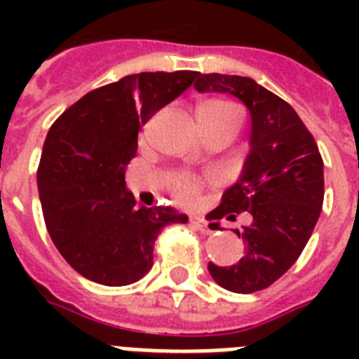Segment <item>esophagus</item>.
Returning a JSON list of instances; mask_svg holds the SVG:
<instances>
[{
    "instance_id": "34e87169",
    "label": "esophagus",
    "mask_w": 359,
    "mask_h": 359,
    "mask_svg": "<svg viewBox=\"0 0 359 359\" xmlns=\"http://www.w3.org/2000/svg\"><path fill=\"white\" fill-rule=\"evenodd\" d=\"M191 225H194L196 229L203 231V233H207V235L214 233L212 227L208 225V222H205V219H203V218H191Z\"/></svg>"
}]
</instances>
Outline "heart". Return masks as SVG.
Segmentation results:
<instances>
[{"label": "heart", "instance_id": "b5f03b06", "mask_svg": "<svg viewBox=\"0 0 359 359\" xmlns=\"http://www.w3.org/2000/svg\"><path fill=\"white\" fill-rule=\"evenodd\" d=\"M233 115H238L236 109L224 100H207V102L199 104V108H197V119L222 121L233 117ZM199 191H201V180L199 179H194L190 175L175 177L173 194L180 203H184V205L196 203Z\"/></svg>", "mask_w": 359, "mask_h": 359}]
</instances>
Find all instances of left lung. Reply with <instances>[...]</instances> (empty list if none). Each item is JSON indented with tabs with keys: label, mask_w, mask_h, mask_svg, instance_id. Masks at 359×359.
Segmentation results:
<instances>
[{
	"label": "left lung",
	"mask_w": 359,
	"mask_h": 359,
	"mask_svg": "<svg viewBox=\"0 0 359 359\" xmlns=\"http://www.w3.org/2000/svg\"><path fill=\"white\" fill-rule=\"evenodd\" d=\"M194 87L199 93L233 95L250 109L251 151L242 175L207 216H251V224L235 229L244 238V257L233 266L208 262V272L219 287L250 294L278 281L306 248L323 210V156L292 106L255 80L199 74Z\"/></svg>",
	"instance_id": "obj_1"
}]
</instances>
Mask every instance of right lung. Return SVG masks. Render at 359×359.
<instances>
[{
	"label": "right lung",
	"instance_id": "obj_1",
	"mask_svg": "<svg viewBox=\"0 0 359 359\" xmlns=\"http://www.w3.org/2000/svg\"><path fill=\"white\" fill-rule=\"evenodd\" d=\"M199 72H140L87 93L48 130L36 169L52 242L83 278L108 287L140 281L152 266L158 235L188 216L137 207L124 169L141 126L180 97Z\"/></svg>",
	"mask_w": 359,
	"mask_h": 359
}]
</instances>
